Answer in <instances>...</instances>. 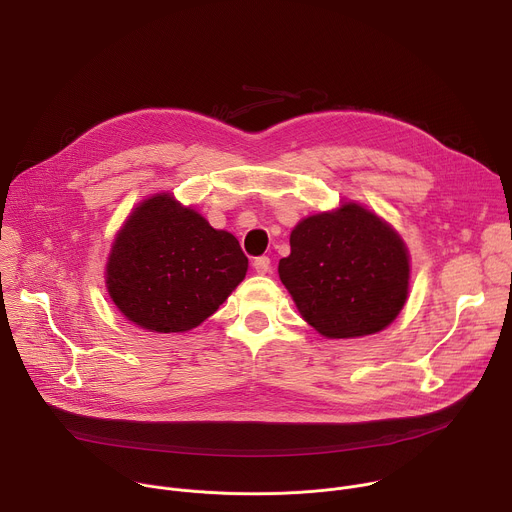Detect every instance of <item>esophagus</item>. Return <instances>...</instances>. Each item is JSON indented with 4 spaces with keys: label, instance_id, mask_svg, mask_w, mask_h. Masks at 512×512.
Masks as SVG:
<instances>
[{
    "label": "esophagus",
    "instance_id": "esophagus-1",
    "mask_svg": "<svg viewBox=\"0 0 512 512\" xmlns=\"http://www.w3.org/2000/svg\"><path fill=\"white\" fill-rule=\"evenodd\" d=\"M253 269L257 271V273H267L269 269H271V259L269 257H257L255 261H253Z\"/></svg>",
    "mask_w": 512,
    "mask_h": 512
}]
</instances>
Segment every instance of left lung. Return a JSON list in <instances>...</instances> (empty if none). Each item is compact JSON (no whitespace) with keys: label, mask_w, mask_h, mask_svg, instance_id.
I'll return each mask as SVG.
<instances>
[{"label":"left lung","mask_w":512,"mask_h":512,"mask_svg":"<svg viewBox=\"0 0 512 512\" xmlns=\"http://www.w3.org/2000/svg\"><path fill=\"white\" fill-rule=\"evenodd\" d=\"M279 279L302 318L326 338L385 330L409 294V251L401 235L358 202L302 218L289 235Z\"/></svg>","instance_id":"left-lung-1"}]
</instances>
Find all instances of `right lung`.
Returning a JSON list of instances; mask_svg holds the SVG:
<instances>
[{"mask_svg":"<svg viewBox=\"0 0 512 512\" xmlns=\"http://www.w3.org/2000/svg\"><path fill=\"white\" fill-rule=\"evenodd\" d=\"M235 235L216 231L170 192L141 200L107 257L111 302L135 326L170 334L200 326L245 279Z\"/></svg>","mask_w":512,"mask_h":512,"instance_id":"1","label":"right lung"}]
</instances>
